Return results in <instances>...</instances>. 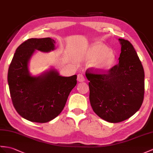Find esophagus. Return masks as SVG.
Segmentation results:
<instances>
[{"mask_svg": "<svg viewBox=\"0 0 153 153\" xmlns=\"http://www.w3.org/2000/svg\"><path fill=\"white\" fill-rule=\"evenodd\" d=\"M77 80H78V81L80 82H82L85 81V78L84 77V76L82 74H78Z\"/></svg>", "mask_w": 153, "mask_h": 153, "instance_id": "34e87169", "label": "esophagus"}]
</instances>
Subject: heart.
<instances>
[{
  "label": "heart",
  "instance_id": "heart-1",
  "mask_svg": "<svg viewBox=\"0 0 153 153\" xmlns=\"http://www.w3.org/2000/svg\"><path fill=\"white\" fill-rule=\"evenodd\" d=\"M84 59L96 73H103L113 69L117 58L110 48L101 43H94L85 51Z\"/></svg>",
  "mask_w": 153,
  "mask_h": 153
}]
</instances>
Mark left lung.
<instances>
[{
	"mask_svg": "<svg viewBox=\"0 0 153 153\" xmlns=\"http://www.w3.org/2000/svg\"><path fill=\"white\" fill-rule=\"evenodd\" d=\"M121 45L119 64L106 73L85 72L89 81V101L94 112L110 123L123 121L138 111L145 90L143 68L128 40Z\"/></svg>",
	"mask_w": 153,
	"mask_h": 153,
	"instance_id": "1",
	"label": "left lung"
}]
</instances>
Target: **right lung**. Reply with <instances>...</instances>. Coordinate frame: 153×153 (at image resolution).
Masks as SVG:
<instances>
[{
	"label": "right lung",
	"instance_id": "1",
	"mask_svg": "<svg viewBox=\"0 0 153 153\" xmlns=\"http://www.w3.org/2000/svg\"><path fill=\"white\" fill-rule=\"evenodd\" d=\"M50 38H31L17 47L8 73V82L15 109L32 122L53 120L64 109L71 91L76 84V74L62 76L54 69L32 76L28 63L36 50L48 53L55 49Z\"/></svg>",
	"mask_w": 153,
	"mask_h": 153
}]
</instances>
